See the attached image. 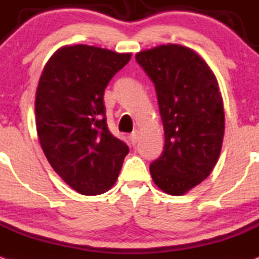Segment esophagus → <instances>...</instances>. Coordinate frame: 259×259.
I'll return each instance as SVG.
<instances>
[{
	"mask_svg": "<svg viewBox=\"0 0 259 259\" xmlns=\"http://www.w3.org/2000/svg\"><path fill=\"white\" fill-rule=\"evenodd\" d=\"M139 136H141V133H139V131H133L132 135L130 136V139H131V143H132L133 145H136L137 143L139 141Z\"/></svg>",
	"mask_w": 259,
	"mask_h": 259,
	"instance_id": "esophagus-1",
	"label": "esophagus"
}]
</instances>
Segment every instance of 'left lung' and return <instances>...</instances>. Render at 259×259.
Masks as SVG:
<instances>
[{
  "instance_id": "1",
  "label": "left lung",
  "mask_w": 259,
  "mask_h": 259,
  "mask_svg": "<svg viewBox=\"0 0 259 259\" xmlns=\"http://www.w3.org/2000/svg\"><path fill=\"white\" fill-rule=\"evenodd\" d=\"M136 59L154 82L165 131L151 178L163 193L184 195L211 175L220 157L226 117L218 81L205 59L182 45L138 52Z\"/></svg>"
}]
</instances>
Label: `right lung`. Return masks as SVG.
Returning <instances> with one entry per match:
<instances>
[{
    "label": "right lung",
    "instance_id": "right-lung-1",
    "mask_svg": "<svg viewBox=\"0 0 259 259\" xmlns=\"http://www.w3.org/2000/svg\"><path fill=\"white\" fill-rule=\"evenodd\" d=\"M132 53L87 45L52 54L35 98L39 144L60 178L82 195L111 189L130 149L105 120L104 91Z\"/></svg>",
    "mask_w": 259,
    "mask_h": 259
}]
</instances>
